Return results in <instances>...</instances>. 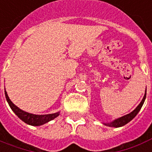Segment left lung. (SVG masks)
I'll return each instance as SVG.
<instances>
[{
	"label": "left lung",
	"instance_id": "8db88e82",
	"mask_svg": "<svg viewBox=\"0 0 152 152\" xmlns=\"http://www.w3.org/2000/svg\"><path fill=\"white\" fill-rule=\"evenodd\" d=\"M146 99V90H145V93H144V96L142 99L141 102L140 103V104L138 105L137 107H136L134 110L130 112L128 115H126L122 117H120L118 118H116V119L113 120L112 122H107V123H103L104 126H110V127H115V128H118V127H121V126H123L125 125H126L128 122H129L131 120H133L134 118L136 117V115H137L138 112L140 111V110L141 109L142 106L144 103V100Z\"/></svg>",
	"mask_w": 152,
	"mask_h": 152
}]
</instances>
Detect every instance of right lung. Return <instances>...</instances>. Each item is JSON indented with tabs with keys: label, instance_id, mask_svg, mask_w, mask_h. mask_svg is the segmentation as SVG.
<instances>
[{
	"label": "right lung",
	"instance_id": "1",
	"mask_svg": "<svg viewBox=\"0 0 152 152\" xmlns=\"http://www.w3.org/2000/svg\"><path fill=\"white\" fill-rule=\"evenodd\" d=\"M4 93H5L7 102L9 104L11 109L23 122H24L26 124L34 126H42V125L50 122V121L53 120L59 115V111L56 113H53V114H48V115H34V114H31V113L24 111V110L19 108L16 105H15L11 101V99H9V97L8 96V93L5 91V88H4Z\"/></svg>",
	"mask_w": 152,
	"mask_h": 152
}]
</instances>
